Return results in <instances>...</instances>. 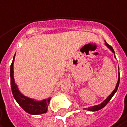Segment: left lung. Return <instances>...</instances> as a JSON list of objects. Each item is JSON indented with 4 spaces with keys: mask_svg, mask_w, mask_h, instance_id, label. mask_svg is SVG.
Wrapping results in <instances>:
<instances>
[{
    "mask_svg": "<svg viewBox=\"0 0 127 127\" xmlns=\"http://www.w3.org/2000/svg\"><path fill=\"white\" fill-rule=\"evenodd\" d=\"M105 45L114 53V56H115V52H114V50H113V47L110 46V45H109L106 41H105ZM116 57V56H115ZM119 82H120V74H119V78H118V82H117V84H116V88H115V89L113 91V92L111 93V94H110L109 95V96L102 103L99 104H98V105H95V106H93V107H88V108H86L88 110H89V111H97V110H101L102 108H103L109 102V101L111 99V98L113 96V95L116 94V92L117 91V90H118V88H119ZM86 109V108H85Z\"/></svg>",
    "mask_w": 127,
    "mask_h": 127,
    "instance_id": "8db88e82",
    "label": "left lung"
}]
</instances>
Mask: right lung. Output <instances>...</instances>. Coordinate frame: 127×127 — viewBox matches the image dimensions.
<instances>
[{"label": "right lung", "mask_w": 127, "mask_h": 127, "mask_svg": "<svg viewBox=\"0 0 127 127\" xmlns=\"http://www.w3.org/2000/svg\"><path fill=\"white\" fill-rule=\"evenodd\" d=\"M15 55L13 58L12 63L10 67V77H11V87L12 94L14 99L19 105L23 109L25 112L31 115H39L47 112V107L50 104L51 98H47V99H43L41 101H36L33 99L28 98L22 94L14 79V62Z\"/></svg>", "instance_id": "1"}]
</instances>
